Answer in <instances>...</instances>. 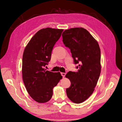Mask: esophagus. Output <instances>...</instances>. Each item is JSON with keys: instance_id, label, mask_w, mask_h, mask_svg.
I'll use <instances>...</instances> for the list:
<instances>
[{"instance_id": "esophagus-1", "label": "esophagus", "mask_w": 122, "mask_h": 122, "mask_svg": "<svg viewBox=\"0 0 122 122\" xmlns=\"http://www.w3.org/2000/svg\"><path fill=\"white\" fill-rule=\"evenodd\" d=\"M61 75L63 76V77H64L65 75H66V74H65V73H61Z\"/></svg>"}]
</instances>
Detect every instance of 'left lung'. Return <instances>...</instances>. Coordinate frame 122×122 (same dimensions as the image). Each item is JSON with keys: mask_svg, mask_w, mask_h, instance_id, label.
Returning a JSON list of instances; mask_svg holds the SVG:
<instances>
[{"mask_svg": "<svg viewBox=\"0 0 122 122\" xmlns=\"http://www.w3.org/2000/svg\"><path fill=\"white\" fill-rule=\"evenodd\" d=\"M64 44L71 49L75 64H79L76 72L68 71L65 77L71 85L66 90L71 102L80 104L91 96L101 71V49L97 41L82 27L65 30L62 33Z\"/></svg>", "mask_w": 122, "mask_h": 122, "instance_id": "left-lung-1", "label": "left lung"}]
</instances>
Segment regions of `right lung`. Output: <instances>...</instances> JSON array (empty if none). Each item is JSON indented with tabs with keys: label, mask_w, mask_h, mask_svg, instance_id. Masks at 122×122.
<instances>
[{
	"label": "right lung",
	"mask_w": 122,
	"mask_h": 122,
	"mask_svg": "<svg viewBox=\"0 0 122 122\" xmlns=\"http://www.w3.org/2000/svg\"><path fill=\"white\" fill-rule=\"evenodd\" d=\"M63 29L46 28L34 34L25 47L23 56L22 76L25 86L30 97L39 103L48 102L52 89L62 76L44 68L51 60V51Z\"/></svg>",
	"instance_id": "add662e5"
}]
</instances>
